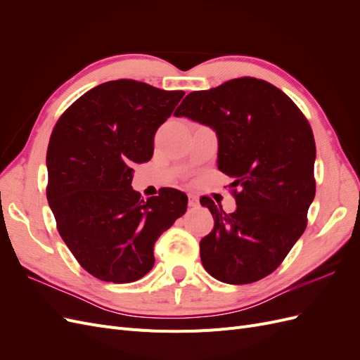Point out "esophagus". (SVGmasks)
Listing matches in <instances>:
<instances>
[{"instance_id": "34e87169", "label": "esophagus", "mask_w": 360, "mask_h": 360, "mask_svg": "<svg viewBox=\"0 0 360 360\" xmlns=\"http://www.w3.org/2000/svg\"><path fill=\"white\" fill-rule=\"evenodd\" d=\"M200 205V200L197 195H189V207H192V209H195V207Z\"/></svg>"}]
</instances>
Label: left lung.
<instances>
[{
	"instance_id": "obj_1",
	"label": "left lung",
	"mask_w": 360,
	"mask_h": 360,
	"mask_svg": "<svg viewBox=\"0 0 360 360\" xmlns=\"http://www.w3.org/2000/svg\"><path fill=\"white\" fill-rule=\"evenodd\" d=\"M174 115L214 130L217 168L234 179L236 212L200 200L214 219L200 242L204 269L233 285L266 278L303 234L315 197V141L307 117L284 91L249 76L189 93Z\"/></svg>"
}]
</instances>
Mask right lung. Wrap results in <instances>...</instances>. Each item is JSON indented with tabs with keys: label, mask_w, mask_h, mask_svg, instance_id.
I'll return each mask as SVG.
<instances>
[{
	"label": "right lung",
	"mask_w": 360,
	"mask_h": 360,
	"mask_svg": "<svg viewBox=\"0 0 360 360\" xmlns=\"http://www.w3.org/2000/svg\"><path fill=\"white\" fill-rule=\"evenodd\" d=\"M184 91L134 79L108 81L75 101L53 127L46 197L57 228L94 278L126 284L153 269V248L188 209L184 192L163 188L141 200L132 165L151 159L156 130Z\"/></svg>",
	"instance_id": "right-lung-1"
}]
</instances>
